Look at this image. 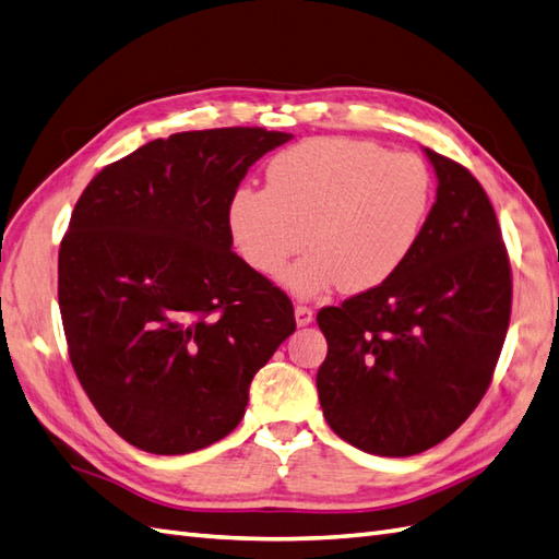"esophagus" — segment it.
Masks as SVG:
<instances>
[{
    "mask_svg": "<svg viewBox=\"0 0 559 559\" xmlns=\"http://www.w3.org/2000/svg\"><path fill=\"white\" fill-rule=\"evenodd\" d=\"M311 319H314V311H311L307 305H297L295 307L297 326H307V323H311Z\"/></svg>",
    "mask_w": 559,
    "mask_h": 559,
    "instance_id": "esophagus-1",
    "label": "esophagus"
}]
</instances>
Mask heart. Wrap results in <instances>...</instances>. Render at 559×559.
I'll use <instances>...</instances> for the list:
<instances>
[{
    "label": "heart",
    "mask_w": 559,
    "mask_h": 559,
    "mask_svg": "<svg viewBox=\"0 0 559 559\" xmlns=\"http://www.w3.org/2000/svg\"><path fill=\"white\" fill-rule=\"evenodd\" d=\"M433 204L424 159L355 138H311L269 166L266 190H238L230 233L254 271L276 276L307 245L311 250L283 276L297 295L341 283L365 293L395 276L417 248Z\"/></svg>",
    "instance_id": "obj_1"
}]
</instances>
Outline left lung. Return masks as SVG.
Listing matches in <instances>:
<instances>
[{
  "instance_id": "left-lung-1",
  "label": "left lung",
  "mask_w": 559,
  "mask_h": 559,
  "mask_svg": "<svg viewBox=\"0 0 559 559\" xmlns=\"http://www.w3.org/2000/svg\"><path fill=\"white\" fill-rule=\"evenodd\" d=\"M438 192L395 276L319 309L329 355L323 417L349 445L409 457L438 445L486 395L508 335L512 269L496 210L455 159L426 147Z\"/></svg>"
}]
</instances>
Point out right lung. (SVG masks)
I'll use <instances>...</instances> for the list:
<instances>
[{
	"instance_id": "1",
	"label": "right lung",
	"mask_w": 559,
	"mask_h": 559,
	"mask_svg": "<svg viewBox=\"0 0 559 559\" xmlns=\"http://www.w3.org/2000/svg\"><path fill=\"white\" fill-rule=\"evenodd\" d=\"M290 135L212 128L104 166L59 248L69 357L99 417L154 455H186L242 419L254 373L295 331L293 302L233 252L230 202Z\"/></svg>"
}]
</instances>
